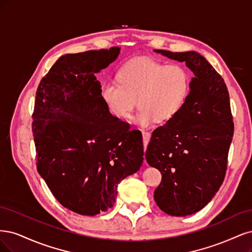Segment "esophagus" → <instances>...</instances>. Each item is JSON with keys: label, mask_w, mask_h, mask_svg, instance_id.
Segmentation results:
<instances>
[{"label": "esophagus", "mask_w": 252, "mask_h": 252, "mask_svg": "<svg viewBox=\"0 0 252 252\" xmlns=\"http://www.w3.org/2000/svg\"><path fill=\"white\" fill-rule=\"evenodd\" d=\"M142 138H143V143L145 147H147L149 141H150V138H151V133L147 132V131H142Z\"/></svg>", "instance_id": "1"}]
</instances>
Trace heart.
<instances>
[{
	"label": "heart",
	"mask_w": 252,
	"mask_h": 252,
	"mask_svg": "<svg viewBox=\"0 0 252 252\" xmlns=\"http://www.w3.org/2000/svg\"><path fill=\"white\" fill-rule=\"evenodd\" d=\"M118 83L105 80L100 97L118 118H127L138 101L137 123L149 126L166 123L179 114L188 98L190 77L180 64H165L150 59L128 61L117 72Z\"/></svg>",
	"instance_id": "obj_1"
}]
</instances>
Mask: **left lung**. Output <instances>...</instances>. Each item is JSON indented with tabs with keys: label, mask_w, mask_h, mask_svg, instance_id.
<instances>
[{
	"label": "left lung",
	"mask_w": 252,
	"mask_h": 252,
	"mask_svg": "<svg viewBox=\"0 0 252 252\" xmlns=\"http://www.w3.org/2000/svg\"><path fill=\"white\" fill-rule=\"evenodd\" d=\"M155 52L185 62L194 74L179 114L153 132L145 151L148 163L162 175L156 204L167 215L185 217L207 205L224 181L234 129L229 94L198 52Z\"/></svg>",
	"instance_id": "1"
}]
</instances>
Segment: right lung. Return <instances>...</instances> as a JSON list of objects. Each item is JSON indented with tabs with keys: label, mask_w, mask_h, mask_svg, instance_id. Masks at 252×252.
I'll return each instance as SVG.
<instances>
[{
	"label": "right lung",
	"mask_w": 252,
	"mask_h": 252,
	"mask_svg": "<svg viewBox=\"0 0 252 252\" xmlns=\"http://www.w3.org/2000/svg\"><path fill=\"white\" fill-rule=\"evenodd\" d=\"M119 52L112 47L63 55L35 94L32 131L37 172L63 207L83 216L113 207L118 183L143 161L139 133L111 114L95 76Z\"/></svg>",
	"instance_id": "obj_1"
}]
</instances>
